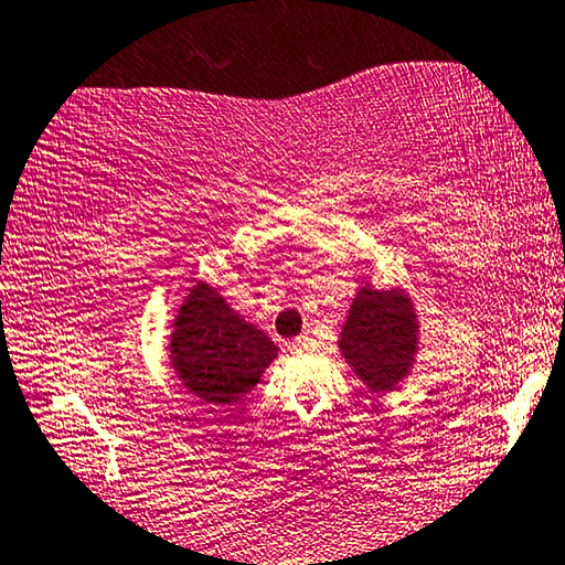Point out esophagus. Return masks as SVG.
I'll return each mask as SVG.
<instances>
[{"instance_id": "obj_1", "label": "esophagus", "mask_w": 565, "mask_h": 565, "mask_svg": "<svg viewBox=\"0 0 565 565\" xmlns=\"http://www.w3.org/2000/svg\"><path fill=\"white\" fill-rule=\"evenodd\" d=\"M312 345V338L310 335H298L292 341V351H308Z\"/></svg>"}]
</instances>
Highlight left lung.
Listing matches in <instances>:
<instances>
[{"label":"left lung","mask_w":565,"mask_h":565,"mask_svg":"<svg viewBox=\"0 0 565 565\" xmlns=\"http://www.w3.org/2000/svg\"><path fill=\"white\" fill-rule=\"evenodd\" d=\"M343 359L373 394H388L409 376L419 351V320L409 295L363 285L338 341Z\"/></svg>","instance_id":"1"}]
</instances>
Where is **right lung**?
Instances as JSON below:
<instances>
[{
  "label": "right lung",
  "mask_w": 565,
  "mask_h": 565,
  "mask_svg": "<svg viewBox=\"0 0 565 565\" xmlns=\"http://www.w3.org/2000/svg\"><path fill=\"white\" fill-rule=\"evenodd\" d=\"M169 359L199 402L227 409L259 384L277 359V345L199 280L173 320Z\"/></svg>",
  "instance_id": "add662e5"
}]
</instances>
